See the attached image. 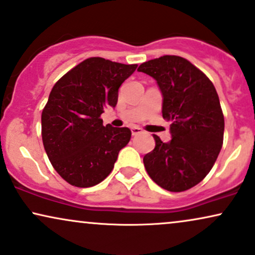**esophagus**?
Returning a JSON list of instances; mask_svg holds the SVG:
<instances>
[{
    "instance_id": "34e87169",
    "label": "esophagus",
    "mask_w": 255,
    "mask_h": 255,
    "mask_svg": "<svg viewBox=\"0 0 255 255\" xmlns=\"http://www.w3.org/2000/svg\"><path fill=\"white\" fill-rule=\"evenodd\" d=\"M131 132H132V136H136V134L143 133V130L138 127H132L131 128Z\"/></svg>"
}]
</instances>
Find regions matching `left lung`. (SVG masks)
Masks as SVG:
<instances>
[{
    "label": "left lung",
    "mask_w": 255,
    "mask_h": 255,
    "mask_svg": "<svg viewBox=\"0 0 255 255\" xmlns=\"http://www.w3.org/2000/svg\"><path fill=\"white\" fill-rule=\"evenodd\" d=\"M137 71L156 80L163 118L171 122V140L163 143L153 134L155 149L144 156V166L163 189H190L213 168L224 142L225 119L214 85L176 55L143 62Z\"/></svg>",
    "instance_id": "8db88e82"
}]
</instances>
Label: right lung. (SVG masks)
I'll return each instance as SVG.
<instances>
[{
  "instance_id": "right-lung-1",
  "label": "right lung",
  "mask_w": 255,
  "mask_h": 255,
  "mask_svg": "<svg viewBox=\"0 0 255 255\" xmlns=\"http://www.w3.org/2000/svg\"><path fill=\"white\" fill-rule=\"evenodd\" d=\"M136 68L90 58L52 89L41 116L42 142L56 172L70 184L89 188L105 180L130 140V128L104 127L100 115L116 108L119 87Z\"/></svg>"
}]
</instances>
